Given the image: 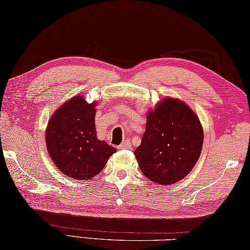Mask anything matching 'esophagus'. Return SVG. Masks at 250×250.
Segmentation results:
<instances>
[{"instance_id":"esophagus-1","label":"esophagus","mask_w":250,"mask_h":250,"mask_svg":"<svg viewBox=\"0 0 250 250\" xmlns=\"http://www.w3.org/2000/svg\"><path fill=\"white\" fill-rule=\"evenodd\" d=\"M119 149H130L131 148V142L129 140H125L121 143V144L118 146Z\"/></svg>"}]
</instances>
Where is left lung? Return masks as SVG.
Instances as JSON below:
<instances>
[{
	"label": "left lung",
	"instance_id": "8db88e82",
	"mask_svg": "<svg viewBox=\"0 0 250 250\" xmlns=\"http://www.w3.org/2000/svg\"><path fill=\"white\" fill-rule=\"evenodd\" d=\"M203 146L199 117L182 101L167 98L147 115L134 155L142 173L159 185H172L190 173Z\"/></svg>",
	"mask_w": 250,
	"mask_h": 250
}]
</instances>
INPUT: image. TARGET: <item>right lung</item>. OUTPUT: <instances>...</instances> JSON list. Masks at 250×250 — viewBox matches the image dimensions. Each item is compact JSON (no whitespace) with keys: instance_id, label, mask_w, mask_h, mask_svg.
I'll return each mask as SVG.
<instances>
[{"instance_id":"add662e5","label":"right lung","mask_w":250,"mask_h":250,"mask_svg":"<svg viewBox=\"0 0 250 250\" xmlns=\"http://www.w3.org/2000/svg\"><path fill=\"white\" fill-rule=\"evenodd\" d=\"M95 102L75 95L55 111L46 129L47 150L66 176L88 180L102 171L115 147L100 141L95 131Z\"/></svg>"}]
</instances>
